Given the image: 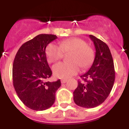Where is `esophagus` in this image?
I'll return each instance as SVG.
<instances>
[{
  "label": "esophagus",
  "mask_w": 129,
  "mask_h": 129,
  "mask_svg": "<svg viewBox=\"0 0 129 129\" xmlns=\"http://www.w3.org/2000/svg\"><path fill=\"white\" fill-rule=\"evenodd\" d=\"M61 83L64 84V83H67V79H61Z\"/></svg>",
  "instance_id": "34e87169"
}]
</instances>
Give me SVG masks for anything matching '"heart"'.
Returning a JSON list of instances; mask_svg holds the SVG:
<instances>
[{
	"instance_id": "heart-1",
	"label": "heart",
	"mask_w": 129,
	"mask_h": 129,
	"mask_svg": "<svg viewBox=\"0 0 129 129\" xmlns=\"http://www.w3.org/2000/svg\"><path fill=\"white\" fill-rule=\"evenodd\" d=\"M64 53L68 55L70 62H62L55 64L52 68L53 75L61 79H67L77 74L80 70L86 69L91 65L94 58V52L91 46L85 41L80 38L73 37L59 43V46L55 43H50L46 48L48 62H56L62 59Z\"/></svg>"
}]
</instances>
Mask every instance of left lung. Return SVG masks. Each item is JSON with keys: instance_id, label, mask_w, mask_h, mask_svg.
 I'll list each match as a JSON object with an SVG mask.
<instances>
[{"instance_id": "8db88e82", "label": "left lung", "mask_w": 129, "mask_h": 129, "mask_svg": "<svg viewBox=\"0 0 129 129\" xmlns=\"http://www.w3.org/2000/svg\"><path fill=\"white\" fill-rule=\"evenodd\" d=\"M95 49V58L89 70L81 76L83 81L73 92L74 101L83 108H94L109 96L115 80L113 59L109 46L95 36L89 35Z\"/></svg>"}]
</instances>
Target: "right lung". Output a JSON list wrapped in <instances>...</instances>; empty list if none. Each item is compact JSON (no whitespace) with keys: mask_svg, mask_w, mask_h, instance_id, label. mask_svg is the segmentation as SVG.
I'll return each instance as SVG.
<instances>
[{"mask_svg":"<svg viewBox=\"0 0 129 129\" xmlns=\"http://www.w3.org/2000/svg\"><path fill=\"white\" fill-rule=\"evenodd\" d=\"M57 38L52 34H40L24 43L13 64V83L22 103L34 110H44L54 103L55 92L61 86L60 79L46 82L52 70L46 55L48 44Z\"/></svg>","mask_w":129,"mask_h":129,"instance_id":"add662e5","label":"right lung"}]
</instances>
